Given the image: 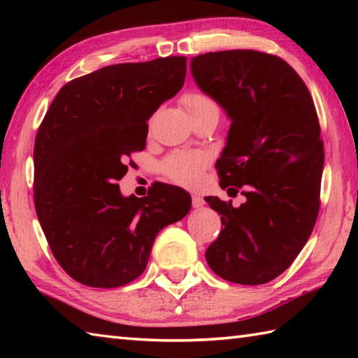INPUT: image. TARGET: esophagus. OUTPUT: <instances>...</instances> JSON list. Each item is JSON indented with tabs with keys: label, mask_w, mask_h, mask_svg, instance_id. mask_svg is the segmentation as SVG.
<instances>
[{
	"label": "esophagus",
	"mask_w": 358,
	"mask_h": 358,
	"mask_svg": "<svg viewBox=\"0 0 358 358\" xmlns=\"http://www.w3.org/2000/svg\"><path fill=\"white\" fill-rule=\"evenodd\" d=\"M203 203H205V201L202 196H199V194H192V207L194 208H201V207H203Z\"/></svg>",
	"instance_id": "esophagus-1"
}]
</instances>
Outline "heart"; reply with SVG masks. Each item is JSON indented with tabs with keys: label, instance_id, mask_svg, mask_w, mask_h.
Segmentation results:
<instances>
[{
	"label": "heart",
	"instance_id": "b5f03b06",
	"mask_svg": "<svg viewBox=\"0 0 358 358\" xmlns=\"http://www.w3.org/2000/svg\"><path fill=\"white\" fill-rule=\"evenodd\" d=\"M181 104L185 106L191 118L207 110H217V106L210 96L201 92H187L181 96ZM207 166V157L202 153H187L178 151L162 162V171L169 178L185 186H196L201 181L203 167Z\"/></svg>",
	"mask_w": 358,
	"mask_h": 358
}]
</instances>
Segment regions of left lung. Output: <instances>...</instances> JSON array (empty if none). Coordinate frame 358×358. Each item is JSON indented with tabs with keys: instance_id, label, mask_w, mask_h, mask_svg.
Instances as JSON below:
<instances>
[{
	"instance_id": "left-lung-1",
	"label": "left lung",
	"mask_w": 358,
	"mask_h": 358,
	"mask_svg": "<svg viewBox=\"0 0 358 358\" xmlns=\"http://www.w3.org/2000/svg\"><path fill=\"white\" fill-rule=\"evenodd\" d=\"M197 87L230 120L216 161L220 185L246 197L240 207L205 201L221 215L205 259L222 280L257 286L287 270L319 213L324 147L305 82L280 57L256 50L210 52L191 59Z\"/></svg>"
}]
</instances>
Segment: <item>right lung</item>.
<instances>
[{"mask_svg": "<svg viewBox=\"0 0 358 358\" xmlns=\"http://www.w3.org/2000/svg\"><path fill=\"white\" fill-rule=\"evenodd\" d=\"M186 58L106 66L59 90L34 142V207L53 256L76 281L120 287L143 273L156 235L191 196L153 185L124 197L117 181L145 148L147 121L185 83Z\"/></svg>", "mask_w": 358, "mask_h": 358, "instance_id": "1", "label": "right lung"}]
</instances>
